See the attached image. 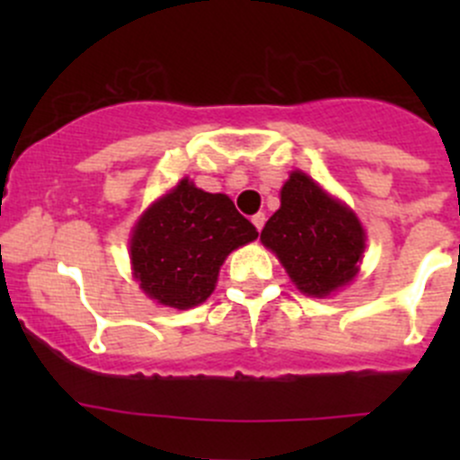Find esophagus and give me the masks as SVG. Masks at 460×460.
I'll list each match as a JSON object with an SVG mask.
<instances>
[{
    "label": "esophagus",
    "mask_w": 460,
    "mask_h": 460,
    "mask_svg": "<svg viewBox=\"0 0 460 460\" xmlns=\"http://www.w3.org/2000/svg\"><path fill=\"white\" fill-rule=\"evenodd\" d=\"M264 220H267V217H264V213H256V216L252 217V222H253V225H256L258 231L264 226Z\"/></svg>",
    "instance_id": "1"
}]
</instances>
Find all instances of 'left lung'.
<instances>
[{
	"instance_id": "8db88e82",
	"label": "left lung",
	"mask_w": 460,
	"mask_h": 460,
	"mask_svg": "<svg viewBox=\"0 0 460 460\" xmlns=\"http://www.w3.org/2000/svg\"><path fill=\"white\" fill-rule=\"evenodd\" d=\"M260 240L309 296H327L347 285L365 252L358 217L300 171L282 187L280 208L267 220Z\"/></svg>"
}]
</instances>
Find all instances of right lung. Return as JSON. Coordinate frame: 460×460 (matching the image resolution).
I'll list each match as a JSON object with an SVG mask.
<instances>
[{
    "label": "right lung",
    "mask_w": 460,
    "mask_h": 460,
    "mask_svg": "<svg viewBox=\"0 0 460 460\" xmlns=\"http://www.w3.org/2000/svg\"><path fill=\"white\" fill-rule=\"evenodd\" d=\"M256 238V226L229 198L182 180L137 222L133 271L148 298L175 309L196 307L216 289L225 258Z\"/></svg>",
    "instance_id": "1"
}]
</instances>
